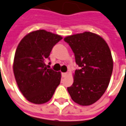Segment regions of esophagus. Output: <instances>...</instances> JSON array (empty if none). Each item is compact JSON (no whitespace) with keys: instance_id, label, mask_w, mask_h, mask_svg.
Returning a JSON list of instances; mask_svg holds the SVG:
<instances>
[{"instance_id":"esophagus-1","label":"esophagus","mask_w":126,"mask_h":126,"mask_svg":"<svg viewBox=\"0 0 126 126\" xmlns=\"http://www.w3.org/2000/svg\"><path fill=\"white\" fill-rule=\"evenodd\" d=\"M67 75H68V73H66V72L65 73H62V77H66Z\"/></svg>"}]
</instances>
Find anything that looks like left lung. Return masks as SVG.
<instances>
[{"label":"left lung","instance_id":"8db88e82","mask_svg":"<svg viewBox=\"0 0 126 126\" xmlns=\"http://www.w3.org/2000/svg\"><path fill=\"white\" fill-rule=\"evenodd\" d=\"M72 48L79 70H75L74 83L67 88L72 99L81 106L97 101L106 92L113 70V60L106 41L90 32L64 38Z\"/></svg>","mask_w":126,"mask_h":126}]
</instances>
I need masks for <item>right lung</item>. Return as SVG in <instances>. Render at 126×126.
Segmentation results:
<instances>
[{
	"label": "right lung",
	"instance_id": "1",
	"mask_svg": "<svg viewBox=\"0 0 126 126\" xmlns=\"http://www.w3.org/2000/svg\"><path fill=\"white\" fill-rule=\"evenodd\" d=\"M62 36L44 30L32 32L20 41L13 63L16 83L27 101L43 104L49 101L60 84V72L47 69L45 60Z\"/></svg>",
	"mask_w": 126,
	"mask_h": 126
}]
</instances>
